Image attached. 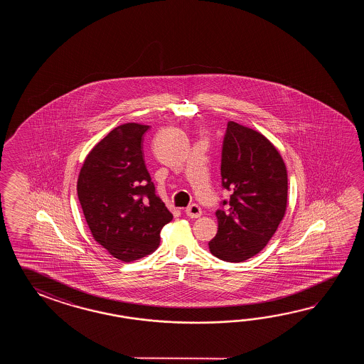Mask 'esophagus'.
<instances>
[{"label":"esophagus","mask_w":364,"mask_h":364,"mask_svg":"<svg viewBox=\"0 0 364 364\" xmlns=\"http://www.w3.org/2000/svg\"><path fill=\"white\" fill-rule=\"evenodd\" d=\"M186 215L191 218H198L201 216V208L198 204H191L186 208Z\"/></svg>","instance_id":"34e87169"}]
</instances>
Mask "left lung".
Instances as JSON below:
<instances>
[{
  "label": "left lung",
  "instance_id": "1",
  "mask_svg": "<svg viewBox=\"0 0 364 364\" xmlns=\"http://www.w3.org/2000/svg\"><path fill=\"white\" fill-rule=\"evenodd\" d=\"M221 179L232 193L216 212L218 230L209 251L224 262L240 263L267 246L284 218L287 166L264 135L230 121L223 140Z\"/></svg>",
  "mask_w": 364,
  "mask_h": 364
}]
</instances>
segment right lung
I'll return each instance as SVG.
<instances>
[{
  "label": "right lung",
  "mask_w": 364,
  "mask_h": 364,
  "mask_svg": "<svg viewBox=\"0 0 364 364\" xmlns=\"http://www.w3.org/2000/svg\"><path fill=\"white\" fill-rule=\"evenodd\" d=\"M149 126L124 124L88 154L77 178V198L93 238L122 262L159 247L173 215L156 195L144 163L143 135Z\"/></svg>",
  "instance_id": "right-lung-1"
}]
</instances>
